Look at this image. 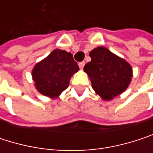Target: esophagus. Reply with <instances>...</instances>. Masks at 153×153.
<instances>
[{
    "instance_id": "34e87169",
    "label": "esophagus",
    "mask_w": 153,
    "mask_h": 153,
    "mask_svg": "<svg viewBox=\"0 0 153 153\" xmlns=\"http://www.w3.org/2000/svg\"><path fill=\"white\" fill-rule=\"evenodd\" d=\"M84 65H85V63H84V62H80V63H79V67L80 69H83Z\"/></svg>"
}]
</instances>
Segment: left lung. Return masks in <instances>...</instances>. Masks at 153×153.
<instances>
[{
    "label": "left lung",
    "mask_w": 153,
    "mask_h": 153,
    "mask_svg": "<svg viewBox=\"0 0 153 153\" xmlns=\"http://www.w3.org/2000/svg\"><path fill=\"white\" fill-rule=\"evenodd\" d=\"M91 61L84 66L95 92L110 101L124 92L133 76L131 65L105 47L90 51Z\"/></svg>",
    "instance_id": "obj_1"
}]
</instances>
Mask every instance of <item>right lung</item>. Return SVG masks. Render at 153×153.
<instances>
[{"instance_id":"1","label":"right lung","mask_w":153,"mask_h":153,"mask_svg":"<svg viewBox=\"0 0 153 153\" xmlns=\"http://www.w3.org/2000/svg\"><path fill=\"white\" fill-rule=\"evenodd\" d=\"M78 71L79 66L71 53L54 49L46 58L35 65L32 76L41 94L56 98L68 88L71 77Z\"/></svg>"}]
</instances>
